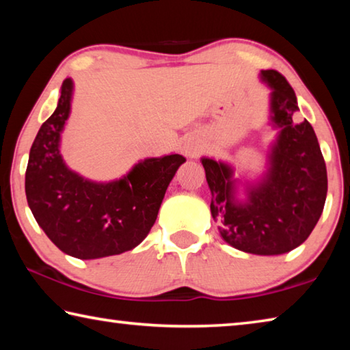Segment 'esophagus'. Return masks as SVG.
Returning a JSON list of instances; mask_svg holds the SVG:
<instances>
[{
	"label": "esophagus",
	"mask_w": 350,
	"mask_h": 350,
	"mask_svg": "<svg viewBox=\"0 0 350 350\" xmlns=\"http://www.w3.org/2000/svg\"><path fill=\"white\" fill-rule=\"evenodd\" d=\"M199 151H200V148L196 144H185V145H183V152H185V156H188V157H196Z\"/></svg>",
	"instance_id": "1"
}]
</instances>
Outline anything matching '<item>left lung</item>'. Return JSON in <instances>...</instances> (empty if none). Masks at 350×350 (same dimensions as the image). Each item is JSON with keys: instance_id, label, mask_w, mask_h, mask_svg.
Returning <instances> with one entry per match:
<instances>
[{"instance_id": "obj_1", "label": "left lung", "mask_w": 350, "mask_h": 350, "mask_svg": "<svg viewBox=\"0 0 350 350\" xmlns=\"http://www.w3.org/2000/svg\"><path fill=\"white\" fill-rule=\"evenodd\" d=\"M270 94V125L278 129L267 154V171L256 182H242L225 162L202 157L211 191V216L222 239L241 252L273 256L309 238L327 194V171L317 134L307 120L293 122L295 91L278 72L260 70Z\"/></svg>"}]
</instances>
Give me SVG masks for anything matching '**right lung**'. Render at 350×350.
<instances>
[{"label":"right lung","instance_id":"add662e5","mask_svg":"<svg viewBox=\"0 0 350 350\" xmlns=\"http://www.w3.org/2000/svg\"><path fill=\"white\" fill-rule=\"evenodd\" d=\"M58 105L35 137L26 170V198L35 221L63 253L98 259L133 250L156 222L180 154L139 161L120 179H85L64 163L62 133L70 112L74 81L62 85Z\"/></svg>","mask_w":350,"mask_h":350}]
</instances>
